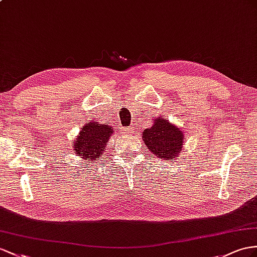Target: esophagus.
I'll use <instances>...</instances> for the list:
<instances>
[{"label": "esophagus", "mask_w": 257, "mask_h": 257, "mask_svg": "<svg viewBox=\"0 0 257 257\" xmlns=\"http://www.w3.org/2000/svg\"><path fill=\"white\" fill-rule=\"evenodd\" d=\"M133 133H134V129L133 128H121V134L122 135L130 136Z\"/></svg>", "instance_id": "1"}]
</instances>
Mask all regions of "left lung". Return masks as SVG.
Masks as SVG:
<instances>
[{
    "label": "left lung",
    "instance_id": "8db88e82",
    "mask_svg": "<svg viewBox=\"0 0 257 257\" xmlns=\"http://www.w3.org/2000/svg\"><path fill=\"white\" fill-rule=\"evenodd\" d=\"M185 135V131L168 119L155 117L152 126L142 133V139L151 153L170 162L181 154Z\"/></svg>",
    "mask_w": 257,
    "mask_h": 257
}]
</instances>
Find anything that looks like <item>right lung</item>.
Segmentation results:
<instances>
[{
	"instance_id": "1",
	"label": "right lung",
	"mask_w": 257,
	"mask_h": 257,
	"mask_svg": "<svg viewBox=\"0 0 257 257\" xmlns=\"http://www.w3.org/2000/svg\"><path fill=\"white\" fill-rule=\"evenodd\" d=\"M113 129L108 123L105 124L96 120L85 122L76 139L72 141V152L84 163L97 161L103 156L108 146L109 138L114 134Z\"/></svg>"
}]
</instances>
